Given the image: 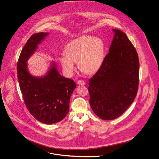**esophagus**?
Listing matches in <instances>:
<instances>
[{
    "mask_svg": "<svg viewBox=\"0 0 159 159\" xmlns=\"http://www.w3.org/2000/svg\"><path fill=\"white\" fill-rule=\"evenodd\" d=\"M85 84V82L84 81V80H79L77 81V84L79 85H84Z\"/></svg>",
    "mask_w": 159,
    "mask_h": 159,
    "instance_id": "1",
    "label": "esophagus"
}]
</instances>
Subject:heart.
I'll list each match as a JSON object with an SVG mask.
<instances>
[{
	"instance_id": "1",
	"label": "heart",
	"mask_w": 159,
	"mask_h": 159,
	"mask_svg": "<svg viewBox=\"0 0 159 159\" xmlns=\"http://www.w3.org/2000/svg\"><path fill=\"white\" fill-rule=\"evenodd\" d=\"M64 51L65 54L59 57V62L67 75L72 74L75 69L74 62H77L82 72L92 74L97 72L103 64L105 45L100 38L84 35L69 42Z\"/></svg>"
}]
</instances>
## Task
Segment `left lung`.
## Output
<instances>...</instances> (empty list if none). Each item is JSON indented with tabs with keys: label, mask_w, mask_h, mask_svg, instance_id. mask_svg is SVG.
I'll return each mask as SVG.
<instances>
[{
	"label": "left lung",
	"mask_w": 159,
	"mask_h": 159,
	"mask_svg": "<svg viewBox=\"0 0 159 159\" xmlns=\"http://www.w3.org/2000/svg\"><path fill=\"white\" fill-rule=\"evenodd\" d=\"M113 31L109 52L89 83L91 108L104 120L116 119L128 108L136 97L139 82L136 48L124 32Z\"/></svg>",
	"instance_id": "1"
}]
</instances>
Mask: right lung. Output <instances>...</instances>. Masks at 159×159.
I'll return each instance as SVG.
<instances>
[{"label": "right lung", "mask_w": 159, "mask_h": 159, "mask_svg": "<svg viewBox=\"0 0 159 159\" xmlns=\"http://www.w3.org/2000/svg\"><path fill=\"white\" fill-rule=\"evenodd\" d=\"M48 34L34 33L26 41L17 62V75L30 114L39 121L51 125L61 121L69 113L70 95L76 85L73 80L61 76L54 63L44 77H35L28 72L26 61Z\"/></svg>", "instance_id": "1"}]
</instances>
